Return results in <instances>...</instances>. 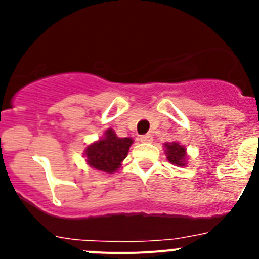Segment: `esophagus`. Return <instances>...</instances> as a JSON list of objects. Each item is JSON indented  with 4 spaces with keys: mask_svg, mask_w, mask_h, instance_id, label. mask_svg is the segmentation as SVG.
I'll return each mask as SVG.
<instances>
[{
    "mask_svg": "<svg viewBox=\"0 0 259 259\" xmlns=\"http://www.w3.org/2000/svg\"><path fill=\"white\" fill-rule=\"evenodd\" d=\"M140 141L141 143H152L153 141V135L152 134H146L140 136Z\"/></svg>",
    "mask_w": 259,
    "mask_h": 259,
    "instance_id": "esophagus-1",
    "label": "esophagus"
}]
</instances>
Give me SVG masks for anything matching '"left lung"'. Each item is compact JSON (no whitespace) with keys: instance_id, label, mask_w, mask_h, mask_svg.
<instances>
[{"instance_id":"8db88e82","label":"left lung","mask_w":259,"mask_h":259,"mask_svg":"<svg viewBox=\"0 0 259 259\" xmlns=\"http://www.w3.org/2000/svg\"><path fill=\"white\" fill-rule=\"evenodd\" d=\"M164 154H166L167 161L175 164L178 167H183L188 164V154H187V148L184 145H180L179 143H166L163 144Z\"/></svg>"}]
</instances>
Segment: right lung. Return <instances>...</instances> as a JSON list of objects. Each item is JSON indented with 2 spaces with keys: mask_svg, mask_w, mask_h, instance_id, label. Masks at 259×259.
I'll return each instance as SVG.
<instances>
[{
  "mask_svg": "<svg viewBox=\"0 0 259 259\" xmlns=\"http://www.w3.org/2000/svg\"><path fill=\"white\" fill-rule=\"evenodd\" d=\"M134 144L131 137H118L113 128H107L104 136L87 145L83 155L89 167L104 174H114L120 168Z\"/></svg>",
  "mask_w": 259,
  "mask_h": 259,
  "instance_id": "right-lung-1",
  "label": "right lung"
}]
</instances>
